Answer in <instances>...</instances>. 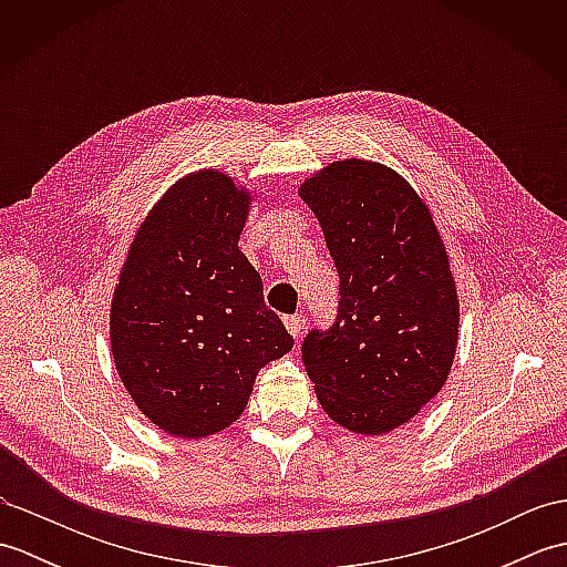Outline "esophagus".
Listing matches in <instances>:
<instances>
[{
  "label": "esophagus",
  "mask_w": 567,
  "mask_h": 567,
  "mask_svg": "<svg viewBox=\"0 0 567 567\" xmlns=\"http://www.w3.org/2000/svg\"><path fill=\"white\" fill-rule=\"evenodd\" d=\"M285 327H287V331L292 333V339L297 341L299 336H302V329H305V319L299 317V315H295V317H285Z\"/></svg>",
  "instance_id": "34e87169"
}]
</instances>
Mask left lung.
Returning <instances> with one entry per match:
<instances>
[{
    "label": "left lung",
    "instance_id": "8db88e82",
    "mask_svg": "<svg viewBox=\"0 0 567 567\" xmlns=\"http://www.w3.org/2000/svg\"><path fill=\"white\" fill-rule=\"evenodd\" d=\"M299 197L341 277L336 323L302 343L307 375L336 424L380 436L449 380L461 321L449 252L426 202L382 163L333 161Z\"/></svg>",
    "mask_w": 567,
    "mask_h": 567
}]
</instances>
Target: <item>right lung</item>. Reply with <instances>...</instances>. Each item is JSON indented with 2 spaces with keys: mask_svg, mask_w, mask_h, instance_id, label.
Returning <instances> with one entry per match:
<instances>
[{
  "mask_svg": "<svg viewBox=\"0 0 567 567\" xmlns=\"http://www.w3.org/2000/svg\"><path fill=\"white\" fill-rule=\"evenodd\" d=\"M250 202L221 171L179 177L138 226L118 272L114 365L143 416L171 436L231 426L260 368L295 346L238 248Z\"/></svg>",
  "mask_w": 567,
  "mask_h": 567,
  "instance_id": "add662e5",
  "label": "right lung"
}]
</instances>
